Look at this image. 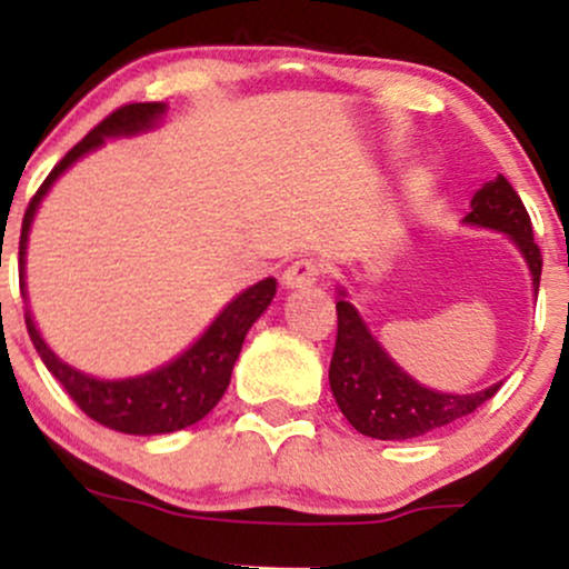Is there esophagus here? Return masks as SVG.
I'll list each match as a JSON object with an SVG mask.
<instances>
[{
	"instance_id": "1",
	"label": "esophagus",
	"mask_w": 569,
	"mask_h": 569,
	"mask_svg": "<svg viewBox=\"0 0 569 569\" xmlns=\"http://www.w3.org/2000/svg\"><path fill=\"white\" fill-rule=\"evenodd\" d=\"M318 278H321V267H318V262H312V259H299V262L286 267L283 278L280 280H283L286 289L297 291V289H310V286H316Z\"/></svg>"
}]
</instances>
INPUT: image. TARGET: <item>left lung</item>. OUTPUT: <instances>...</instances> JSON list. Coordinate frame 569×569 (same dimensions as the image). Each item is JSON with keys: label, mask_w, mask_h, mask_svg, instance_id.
<instances>
[{"label": "left lung", "mask_w": 569, "mask_h": 569, "mask_svg": "<svg viewBox=\"0 0 569 569\" xmlns=\"http://www.w3.org/2000/svg\"><path fill=\"white\" fill-rule=\"evenodd\" d=\"M462 224L506 234L525 259L532 291L538 297L543 259L532 240L530 213L506 176L500 173L498 179L487 181L473 194L471 213L462 219ZM329 385L337 407L358 433L380 441H407L471 415L498 393L502 382L476 393H443L426 388L398 367L396 358L382 348L363 321L358 307L350 302L345 286H337V345L329 367Z\"/></svg>", "instance_id": "obj_1"}]
</instances>
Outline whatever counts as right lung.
I'll return each mask as SVG.
<instances>
[{
    "instance_id": "add662e5",
    "label": "right lung",
    "mask_w": 569,
    "mask_h": 569,
    "mask_svg": "<svg viewBox=\"0 0 569 569\" xmlns=\"http://www.w3.org/2000/svg\"><path fill=\"white\" fill-rule=\"evenodd\" d=\"M166 112L168 103H128V107L109 114L101 126L90 130L67 158L50 171L44 184L31 198L21 227V246H18V253H21V293L26 299V329H29L39 358L90 420L130 436L173 433V430L200 422L208 411L217 407L227 385H230L232 367L238 361L240 348H243L248 329L270 307L278 289L276 278H264L259 283L248 286L246 291H240L238 297L221 307L211 326L187 350H181L179 356L158 369L133 377H120V380H101V377L84 375L63 358H58L42 339V331L37 329L34 316H31L29 291H26V248H29V232L39 206L48 198L56 181L77 160L96 152L109 139H133V136L160 128Z\"/></svg>"
}]
</instances>
